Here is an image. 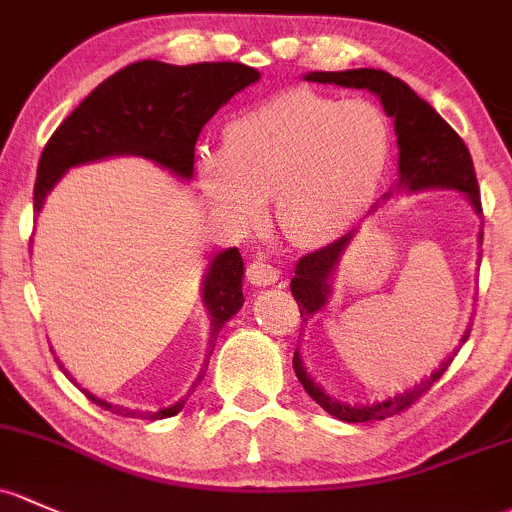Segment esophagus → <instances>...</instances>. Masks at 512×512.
I'll return each mask as SVG.
<instances>
[{"mask_svg": "<svg viewBox=\"0 0 512 512\" xmlns=\"http://www.w3.org/2000/svg\"><path fill=\"white\" fill-rule=\"evenodd\" d=\"M247 279H250V284H255V287H270V284L279 279V270L267 260H262V257H257V260L250 262V267H247Z\"/></svg>", "mask_w": 512, "mask_h": 512, "instance_id": "esophagus-1", "label": "esophagus"}]
</instances>
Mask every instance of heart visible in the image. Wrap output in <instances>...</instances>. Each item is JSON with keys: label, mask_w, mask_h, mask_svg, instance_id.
Wrapping results in <instances>:
<instances>
[{"label": "heart", "mask_w": 512, "mask_h": 512, "mask_svg": "<svg viewBox=\"0 0 512 512\" xmlns=\"http://www.w3.org/2000/svg\"><path fill=\"white\" fill-rule=\"evenodd\" d=\"M390 149L375 102L294 88L230 120L225 149L198 154V184L235 225L257 223L274 196V218L294 245H324L375 201Z\"/></svg>", "instance_id": "1"}]
</instances>
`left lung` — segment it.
<instances>
[{"instance_id":"left-lung-1","label":"left lung","mask_w":512,"mask_h":512,"mask_svg":"<svg viewBox=\"0 0 512 512\" xmlns=\"http://www.w3.org/2000/svg\"><path fill=\"white\" fill-rule=\"evenodd\" d=\"M304 80L309 83H328V85H341V88H355V90H368V93L378 95L380 105H383L385 115L395 120V134H397V184L392 191H432V188H451L459 191L461 196L469 201L473 213L481 215V193H478L476 184V171H473V161L469 149H466L464 139L454 132L439 112L434 110L429 102H424L417 93L400 78H392L390 73L375 71V68H353V71H314L306 73ZM392 191H387L383 201H390ZM378 208V206H375ZM355 230L343 235L341 240L331 242V245L321 247V250L311 252V255L301 257L294 267L292 277V294L299 304L301 321H309L316 311L326 306L328 294H331V277L336 272V265L341 262L343 252L351 245ZM483 240V233H478V242ZM301 324V326H304ZM469 331L461 336V343H466ZM459 343V346H461ZM456 351L429 375L427 380H419V385L410 387L405 392L387 397L380 402H365V405H348V402L336 400L321 387L319 383L311 380L306 373L304 360H301L299 351H294V373H297L299 383L309 392L311 400L321 405L328 414H333L341 422H375V419L392 417L400 414L402 410L417 402L424 392L429 390L449 368L454 360Z\"/></svg>"}]
</instances>
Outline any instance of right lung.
<instances>
[{
    "mask_svg": "<svg viewBox=\"0 0 512 512\" xmlns=\"http://www.w3.org/2000/svg\"><path fill=\"white\" fill-rule=\"evenodd\" d=\"M260 80V71L242 63H193L171 66L161 61H137L122 68L88 95L61 122L43 147L36 171L34 213L66 171L110 157H142L171 171L176 179L193 176L196 139L203 125L233 95ZM245 265L238 247L218 252L203 277V306L211 316V346L220 328L242 309ZM213 353V351H211ZM61 365V363H58ZM63 370V365H61ZM203 365L198 380L206 375ZM68 375V370H63ZM88 400L112 414L137 419H164L184 410L188 397L157 412L112 405L93 392Z\"/></svg>",
    "mask_w": 512,
    "mask_h": 512,
    "instance_id": "add662e5",
    "label": "right lung"
}]
</instances>
